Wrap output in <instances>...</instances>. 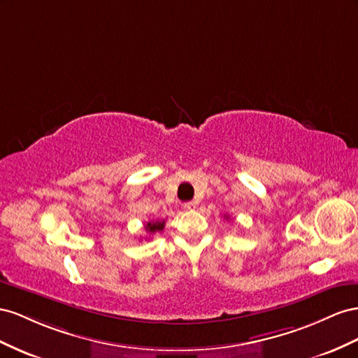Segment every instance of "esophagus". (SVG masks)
<instances>
[{"mask_svg":"<svg viewBox=\"0 0 358 358\" xmlns=\"http://www.w3.org/2000/svg\"><path fill=\"white\" fill-rule=\"evenodd\" d=\"M182 207H185V210L192 211V210H195V208H196V202H195V201H189V202H186L185 206H182Z\"/></svg>","mask_w":358,"mask_h":358,"instance_id":"34e87169","label":"esophagus"}]
</instances>
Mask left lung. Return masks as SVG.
I'll return each instance as SVG.
<instances>
[{
    "instance_id": "left-lung-1",
    "label": "left lung",
    "mask_w": 358,
    "mask_h": 358,
    "mask_svg": "<svg viewBox=\"0 0 358 358\" xmlns=\"http://www.w3.org/2000/svg\"><path fill=\"white\" fill-rule=\"evenodd\" d=\"M227 219H228V217H227Z\"/></svg>"
}]
</instances>
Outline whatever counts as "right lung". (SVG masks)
Wrapping results in <instances>:
<instances>
[{"instance_id":"add662e5","label":"right lung","mask_w":358,"mask_h":358,"mask_svg":"<svg viewBox=\"0 0 358 358\" xmlns=\"http://www.w3.org/2000/svg\"><path fill=\"white\" fill-rule=\"evenodd\" d=\"M163 228H165V220H162V222H159V220L152 222V220H151V222H148V223L145 224V231H147L148 234L162 232Z\"/></svg>"}]
</instances>
